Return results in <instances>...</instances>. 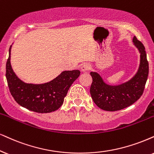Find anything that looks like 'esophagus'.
<instances>
[{"instance_id":"esophagus-1","label":"esophagus","mask_w":154,"mask_h":154,"mask_svg":"<svg viewBox=\"0 0 154 154\" xmlns=\"http://www.w3.org/2000/svg\"><path fill=\"white\" fill-rule=\"evenodd\" d=\"M91 69V65L88 63H85L80 66V69L82 72H87Z\"/></svg>"}]
</instances>
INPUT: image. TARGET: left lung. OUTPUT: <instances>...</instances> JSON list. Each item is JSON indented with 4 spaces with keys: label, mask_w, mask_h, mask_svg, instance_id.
Here are the masks:
<instances>
[{
    "label": "left lung",
    "mask_w": 154,
    "mask_h": 154,
    "mask_svg": "<svg viewBox=\"0 0 154 154\" xmlns=\"http://www.w3.org/2000/svg\"><path fill=\"white\" fill-rule=\"evenodd\" d=\"M133 42L140 52V65L137 74L129 81L112 86L106 84L97 72H91L92 83L90 94L98 107L114 112L123 109L137 102L143 94L149 75V63L143 45L134 36Z\"/></svg>",
    "instance_id": "obj_1"
}]
</instances>
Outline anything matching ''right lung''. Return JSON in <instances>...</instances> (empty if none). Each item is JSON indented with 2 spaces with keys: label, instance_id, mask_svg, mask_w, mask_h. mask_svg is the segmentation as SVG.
<instances>
[{
  "label": "right lung",
  "instance_id": "add662e5",
  "mask_svg": "<svg viewBox=\"0 0 154 154\" xmlns=\"http://www.w3.org/2000/svg\"><path fill=\"white\" fill-rule=\"evenodd\" d=\"M11 45L6 63V79L10 92L23 107L38 113H50L63 104L72 84L78 78L79 70L64 71L52 81L45 84H28L17 77L11 65Z\"/></svg>",
  "mask_w": 154,
  "mask_h": 154
}]
</instances>
